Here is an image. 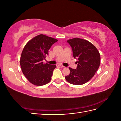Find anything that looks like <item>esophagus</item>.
<instances>
[{"label":"esophagus","instance_id":"obj_1","mask_svg":"<svg viewBox=\"0 0 121 121\" xmlns=\"http://www.w3.org/2000/svg\"><path fill=\"white\" fill-rule=\"evenodd\" d=\"M56 66H60V67H63V68H64V67H65L64 66V65H60V64H56Z\"/></svg>","mask_w":121,"mask_h":121}]
</instances>
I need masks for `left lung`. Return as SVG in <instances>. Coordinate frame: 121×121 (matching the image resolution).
I'll list each match as a JSON object with an SVG mask.
<instances>
[{
    "label": "left lung",
    "instance_id": "1",
    "mask_svg": "<svg viewBox=\"0 0 121 121\" xmlns=\"http://www.w3.org/2000/svg\"><path fill=\"white\" fill-rule=\"evenodd\" d=\"M72 47L73 56L77 60L76 69L69 68V74L65 80L73 85H82L94 76L100 65L99 52L92 43L81 38H73L67 41Z\"/></svg>",
    "mask_w": 121,
    "mask_h": 121
}]
</instances>
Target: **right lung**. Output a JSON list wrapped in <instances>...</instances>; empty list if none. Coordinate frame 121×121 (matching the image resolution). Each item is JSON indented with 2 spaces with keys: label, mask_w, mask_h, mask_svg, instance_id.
Listing matches in <instances>:
<instances>
[{
  "label": "right lung",
  "mask_w": 121,
  "mask_h": 121,
  "mask_svg": "<svg viewBox=\"0 0 121 121\" xmlns=\"http://www.w3.org/2000/svg\"><path fill=\"white\" fill-rule=\"evenodd\" d=\"M57 40L40 34L32 38L26 44L22 52L20 65L23 74L28 81L36 86L49 83L56 65L43 64L48 55V50Z\"/></svg>",
  "instance_id": "1"
}]
</instances>
